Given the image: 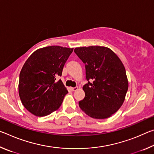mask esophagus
<instances>
[{"instance_id":"obj_1","label":"esophagus","mask_w":154,"mask_h":154,"mask_svg":"<svg viewBox=\"0 0 154 154\" xmlns=\"http://www.w3.org/2000/svg\"><path fill=\"white\" fill-rule=\"evenodd\" d=\"M71 89L72 91H76V90H78V87L76 86V87H74V88H71Z\"/></svg>"}]
</instances>
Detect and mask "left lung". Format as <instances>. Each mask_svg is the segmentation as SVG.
<instances>
[{
  "instance_id": "left-lung-1",
  "label": "left lung",
  "mask_w": 154,
  "mask_h": 154,
  "mask_svg": "<svg viewBox=\"0 0 154 154\" xmlns=\"http://www.w3.org/2000/svg\"><path fill=\"white\" fill-rule=\"evenodd\" d=\"M74 51L85 64L88 81L79 107L92 118H109L121 107L128 88L124 64L105 47H82Z\"/></svg>"
}]
</instances>
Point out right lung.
Segmentation results:
<instances>
[{
	"mask_svg": "<svg viewBox=\"0 0 154 154\" xmlns=\"http://www.w3.org/2000/svg\"><path fill=\"white\" fill-rule=\"evenodd\" d=\"M73 49L49 46L35 51L20 73L19 95L22 105L38 117L48 116L60 106L66 88L58 77Z\"/></svg>",
	"mask_w": 154,
	"mask_h": 154,
	"instance_id": "right-lung-1",
	"label": "right lung"
}]
</instances>
